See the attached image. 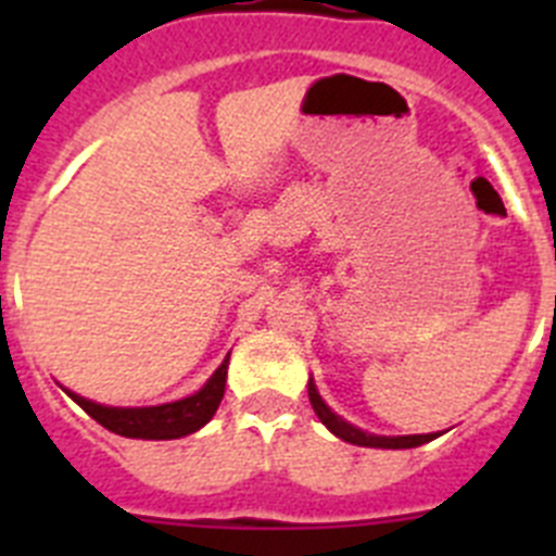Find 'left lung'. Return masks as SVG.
Returning a JSON list of instances; mask_svg holds the SVG:
<instances>
[{"mask_svg":"<svg viewBox=\"0 0 556 556\" xmlns=\"http://www.w3.org/2000/svg\"><path fill=\"white\" fill-rule=\"evenodd\" d=\"M308 401H312V409L317 412V417L323 420L326 429H331V434H337L339 440H345L351 445H365V448H417V445L431 443L434 437L440 434H406V437H378L370 431H362L356 426H351L348 420L337 415V412L328 409V404L320 397L314 381H308Z\"/></svg>","mask_w":556,"mask_h":556,"instance_id":"obj_1","label":"left lung"}]
</instances>
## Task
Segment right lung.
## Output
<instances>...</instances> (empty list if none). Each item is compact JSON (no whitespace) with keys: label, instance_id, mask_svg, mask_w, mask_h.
Returning a JSON list of instances; mask_svg holds the SVG:
<instances>
[{"label":"right lung","instance_id":"add662e5","mask_svg":"<svg viewBox=\"0 0 556 556\" xmlns=\"http://www.w3.org/2000/svg\"><path fill=\"white\" fill-rule=\"evenodd\" d=\"M225 378H228V356L217 367V372L205 381L203 390H198L194 395L172 401V404L130 406V409H125V406H102L88 401V397H80L77 392H66L80 409H86L97 424L105 426L113 434L132 437V440H178V437L203 429L214 417L225 395Z\"/></svg>","mask_w":556,"mask_h":556}]
</instances>
